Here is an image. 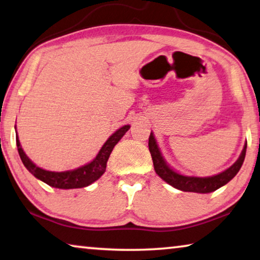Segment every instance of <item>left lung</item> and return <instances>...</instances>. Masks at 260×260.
<instances>
[{"instance_id": "obj_1", "label": "left lung", "mask_w": 260, "mask_h": 260, "mask_svg": "<svg viewBox=\"0 0 260 260\" xmlns=\"http://www.w3.org/2000/svg\"><path fill=\"white\" fill-rule=\"evenodd\" d=\"M148 146H149V151L151 154L152 163H154V169L156 174H157L164 182L170 184L171 186H174L177 189H180V191L196 193H211L216 191L217 188L222 187L226 183H229L230 180L237 175V172L240 171L242 164L244 162L246 152L245 143V146L243 148L238 159L232 167L226 169L223 172L211 177H193L180 175L179 172L175 171L174 169H171L168 166L166 159L163 158L162 154H160V150L152 132L150 133Z\"/></svg>"}]
</instances>
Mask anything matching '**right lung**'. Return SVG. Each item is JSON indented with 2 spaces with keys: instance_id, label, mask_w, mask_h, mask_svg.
Listing matches in <instances>:
<instances>
[{
  "instance_id": "obj_1",
  "label": "right lung",
  "mask_w": 260,
  "mask_h": 260,
  "mask_svg": "<svg viewBox=\"0 0 260 260\" xmlns=\"http://www.w3.org/2000/svg\"><path fill=\"white\" fill-rule=\"evenodd\" d=\"M129 125L122 126L121 128L115 131L114 133L108 139L103 147L101 148L100 152H98L96 157L91 162L85 164V166L77 168L75 170H68V171H48L44 170L39 167H37L32 160L27 157L25 152H24L22 146H20L17 132H16V145H17L18 154L20 156V159L28 171L34 175L36 178L40 179L41 182L46 183L47 185L52 187L56 188H81L85 187L88 185L96 182L100 179L102 175L104 174L106 170V163L110 157V154L112 152L114 146L120 141V139L125 135L127 131L129 129Z\"/></svg>"
}]
</instances>
